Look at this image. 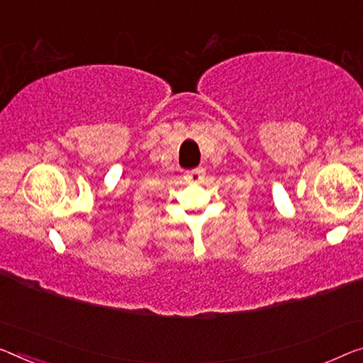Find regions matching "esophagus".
Returning a JSON list of instances; mask_svg holds the SVG:
<instances>
[{"label": "esophagus", "instance_id": "esophagus-1", "mask_svg": "<svg viewBox=\"0 0 363 363\" xmlns=\"http://www.w3.org/2000/svg\"><path fill=\"white\" fill-rule=\"evenodd\" d=\"M186 178H188V182H193V183L201 182L204 178V169H203V167H196V169L188 170Z\"/></svg>", "mask_w": 363, "mask_h": 363}]
</instances>
